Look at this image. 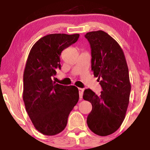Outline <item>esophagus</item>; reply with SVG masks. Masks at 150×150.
<instances>
[{
	"mask_svg": "<svg viewBox=\"0 0 150 150\" xmlns=\"http://www.w3.org/2000/svg\"><path fill=\"white\" fill-rule=\"evenodd\" d=\"M79 98H83V91H84V89L82 88H79Z\"/></svg>",
	"mask_w": 150,
	"mask_h": 150,
	"instance_id": "esophagus-1",
	"label": "esophagus"
}]
</instances>
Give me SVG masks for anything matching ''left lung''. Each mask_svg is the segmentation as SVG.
I'll list each match as a JSON object with an SVG mask.
<instances>
[{"label":"left lung","instance_id":"left-lung-1","mask_svg":"<svg viewBox=\"0 0 150 150\" xmlns=\"http://www.w3.org/2000/svg\"><path fill=\"white\" fill-rule=\"evenodd\" d=\"M91 49V69L102 87L100 95L86 89L83 99L93 106L87 123L90 130L100 136L112 134L125 118L131 85L128 68L120 45L102 30L85 35Z\"/></svg>","mask_w":150,"mask_h":150}]
</instances>
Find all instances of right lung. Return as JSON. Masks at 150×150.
I'll list each match as a JSON object with an SVG mask.
<instances>
[{
	"label": "right lung",
	"mask_w": 150,
	"mask_h": 150,
	"mask_svg": "<svg viewBox=\"0 0 150 150\" xmlns=\"http://www.w3.org/2000/svg\"><path fill=\"white\" fill-rule=\"evenodd\" d=\"M79 37V34L47 35L35 43L28 55L23 76V100L35 129L44 135H56L64 130L79 100L75 86L62 85L52 79L57 68L61 69V53Z\"/></svg>",
	"instance_id": "right-lung-1"
}]
</instances>
